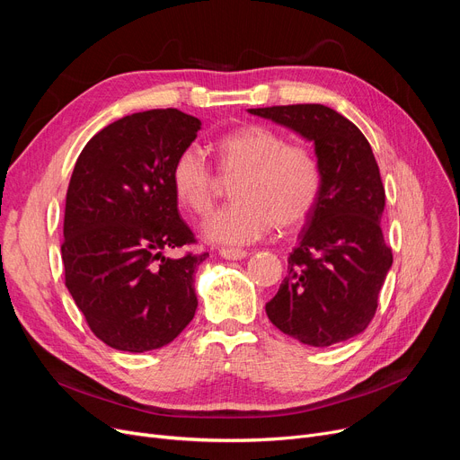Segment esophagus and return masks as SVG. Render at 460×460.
I'll use <instances>...</instances> for the list:
<instances>
[{"label":"esophagus","instance_id":"esophagus-1","mask_svg":"<svg viewBox=\"0 0 460 460\" xmlns=\"http://www.w3.org/2000/svg\"><path fill=\"white\" fill-rule=\"evenodd\" d=\"M220 255H222L224 259H227V261H240V259H244V257L248 255V252H244V250H234V248H222V250H220Z\"/></svg>","mask_w":460,"mask_h":460}]
</instances>
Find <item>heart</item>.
Masks as SVG:
<instances>
[{"instance_id": "obj_1", "label": "heart", "mask_w": 460, "mask_h": 460, "mask_svg": "<svg viewBox=\"0 0 460 460\" xmlns=\"http://www.w3.org/2000/svg\"><path fill=\"white\" fill-rule=\"evenodd\" d=\"M217 167L233 179L231 198L210 217L201 233L216 244H250L267 234L274 224L293 227L315 208L323 173L317 156L305 145L285 143V137L262 125H244L214 141ZM217 177L196 145L182 149L172 167L177 201L190 212L207 214L217 196Z\"/></svg>"}]
</instances>
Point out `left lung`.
Wrapping results in <instances>:
<instances>
[{"mask_svg": "<svg viewBox=\"0 0 460 460\" xmlns=\"http://www.w3.org/2000/svg\"><path fill=\"white\" fill-rule=\"evenodd\" d=\"M248 111L313 141L323 173L319 201L267 315L304 345L347 341L375 317L394 262L380 229L385 191L371 145L347 117L323 104Z\"/></svg>", "mask_w": 460, "mask_h": 460, "instance_id": "1", "label": "left lung"}]
</instances>
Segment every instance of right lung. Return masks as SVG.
Wrapping results in <instances>:
<instances>
[{
	"instance_id": "1",
	"label": "right lung",
	"mask_w": 460,
	"mask_h": 460,
	"mask_svg": "<svg viewBox=\"0 0 460 460\" xmlns=\"http://www.w3.org/2000/svg\"><path fill=\"white\" fill-rule=\"evenodd\" d=\"M201 120L175 108L127 115L94 134L72 172L63 224L65 285L108 347L147 352L172 343L196 315V244L172 186L179 153Z\"/></svg>"
}]
</instances>
